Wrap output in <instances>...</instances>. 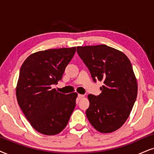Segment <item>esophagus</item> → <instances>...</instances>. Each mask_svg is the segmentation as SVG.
<instances>
[{
    "label": "esophagus",
    "instance_id": "esophagus-1",
    "mask_svg": "<svg viewBox=\"0 0 154 154\" xmlns=\"http://www.w3.org/2000/svg\"><path fill=\"white\" fill-rule=\"evenodd\" d=\"M77 97H78L79 100H81V99H82L84 97V95L83 94H78L77 95Z\"/></svg>",
    "mask_w": 154,
    "mask_h": 154
}]
</instances>
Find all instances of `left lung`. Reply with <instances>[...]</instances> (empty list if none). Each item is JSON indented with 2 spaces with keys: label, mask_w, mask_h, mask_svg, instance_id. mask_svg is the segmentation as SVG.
Here are the masks:
<instances>
[{
  "label": "left lung",
  "mask_w": 154,
  "mask_h": 154,
  "mask_svg": "<svg viewBox=\"0 0 154 154\" xmlns=\"http://www.w3.org/2000/svg\"><path fill=\"white\" fill-rule=\"evenodd\" d=\"M79 57L88 67L93 81H102V93L89 94L86 115L101 133H111L129 117L137 100L138 86L129 58L105 45L77 47Z\"/></svg>",
  "instance_id": "left-lung-1"
}]
</instances>
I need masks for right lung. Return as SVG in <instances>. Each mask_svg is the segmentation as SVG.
<instances>
[{
  "label": "right lung",
  "mask_w": 154,
  "mask_h": 154,
  "mask_svg": "<svg viewBox=\"0 0 154 154\" xmlns=\"http://www.w3.org/2000/svg\"><path fill=\"white\" fill-rule=\"evenodd\" d=\"M75 52V47L37 52L21 66L17 102L31 126L45 135L63 131L75 107L77 93L65 94L52 88L62 79Z\"/></svg>",
  "instance_id": "1"
}]
</instances>
